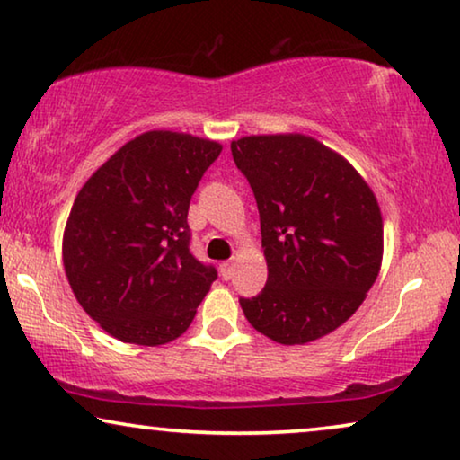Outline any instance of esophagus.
I'll use <instances>...</instances> for the list:
<instances>
[{
	"instance_id": "1",
	"label": "esophagus",
	"mask_w": 460,
	"mask_h": 460,
	"mask_svg": "<svg viewBox=\"0 0 460 460\" xmlns=\"http://www.w3.org/2000/svg\"><path fill=\"white\" fill-rule=\"evenodd\" d=\"M219 274H222L224 280H230L232 274H234V263H232V261L219 263Z\"/></svg>"
}]
</instances>
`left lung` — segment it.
Listing matches in <instances>:
<instances>
[{
	"instance_id": "left-lung-1",
	"label": "left lung",
	"mask_w": 460,
	"mask_h": 460,
	"mask_svg": "<svg viewBox=\"0 0 460 460\" xmlns=\"http://www.w3.org/2000/svg\"><path fill=\"white\" fill-rule=\"evenodd\" d=\"M230 148L255 194L268 263L263 291L241 299L244 318L276 343L316 341L360 307L379 276L375 192L310 136H247Z\"/></svg>"
}]
</instances>
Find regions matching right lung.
<instances>
[{
	"instance_id": "1",
	"label": "right lung",
	"mask_w": 460,
	"mask_h": 460,
	"mask_svg": "<svg viewBox=\"0 0 460 460\" xmlns=\"http://www.w3.org/2000/svg\"><path fill=\"white\" fill-rule=\"evenodd\" d=\"M222 144L146 131L123 144L81 188L62 261L87 316L123 343L163 345L190 326L213 266L190 253L188 207Z\"/></svg>"
}]
</instances>
